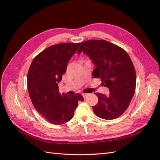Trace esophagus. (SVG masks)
I'll use <instances>...</instances> for the list:
<instances>
[{
	"label": "esophagus",
	"mask_w": 160,
	"mask_h": 160,
	"mask_svg": "<svg viewBox=\"0 0 160 160\" xmlns=\"http://www.w3.org/2000/svg\"><path fill=\"white\" fill-rule=\"evenodd\" d=\"M82 95H83V97L84 98V99H85L87 97H88L89 95V94L88 93H82Z\"/></svg>",
	"instance_id": "1"
}]
</instances>
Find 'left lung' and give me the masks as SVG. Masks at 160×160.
<instances>
[{
    "label": "left lung",
    "mask_w": 160,
    "mask_h": 160,
    "mask_svg": "<svg viewBox=\"0 0 160 160\" xmlns=\"http://www.w3.org/2000/svg\"><path fill=\"white\" fill-rule=\"evenodd\" d=\"M88 55L96 67L95 78H101L102 85L109 89L106 95L95 93L99 101L93 107L94 113L104 119H113L122 115L134 95L136 76L133 62L122 48L104 40L82 42L77 52Z\"/></svg>",
    "instance_id": "left-lung-1"
}]
</instances>
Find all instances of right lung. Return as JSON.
I'll return each mask as SVG.
<instances>
[{
	"instance_id": "1",
	"label": "right lung",
	"mask_w": 160,
	"mask_h": 160,
	"mask_svg": "<svg viewBox=\"0 0 160 160\" xmlns=\"http://www.w3.org/2000/svg\"><path fill=\"white\" fill-rule=\"evenodd\" d=\"M80 43H61L47 48L32 61L27 75V87L36 110L52 124L70 121L78 101L84 100L77 93L69 96L59 93L58 83L65 73L67 63Z\"/></svg>"
}]
</instances>
